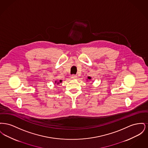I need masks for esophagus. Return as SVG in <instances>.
Returning <instances> with one entry per match:
<instances>
[{
    "mask_svg": "<svg viewBox=\"0 0 148 148\" xmlns=\"http://www.w3.org/2000/svg\"><path fill=\"white\" fill-rule=\"evenodd\" d=\"M71 78L73 79H75L77 78V76L75 75H72L71 76Z\"/></svg>",
    "mask_w": 148,
    "mask_h": 148,
    "instance_id": "34e87169",
    "label": "esophagus"
}]
</instances>
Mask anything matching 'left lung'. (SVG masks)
<instances>
[{"label":"left lung","instance_id":"8db88e82","mask_svg":"<svg viewBox=\"0 0 148 148\" xmlns=\"http://www.w3.org/2000/svg\"><path fill=\"white\" fill-rule=\"evenodd\" d=\"M88 79H91V77H88Z\"/></svg>","mask_w":148,"mask_h":148}]
</instances>
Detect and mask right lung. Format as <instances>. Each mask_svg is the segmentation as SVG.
<instances>
[{
  "instance_id": "obj_1",
  "label": "right lung",
  "mask_w": 148,
  "mask_h": 148,
  "mask_svg": "<svg viewBox=\"0 0 148 148\" xmlns=\"http://www.w3.org/2000/svg\"><path fill=\"white\" fill-rule=\"evenodd\" d=\"M62 80H60V81H59V82H57V83H56V82H55V83H57V84H59L60 83H62Z\"/></svg>"
}]
</instances>
